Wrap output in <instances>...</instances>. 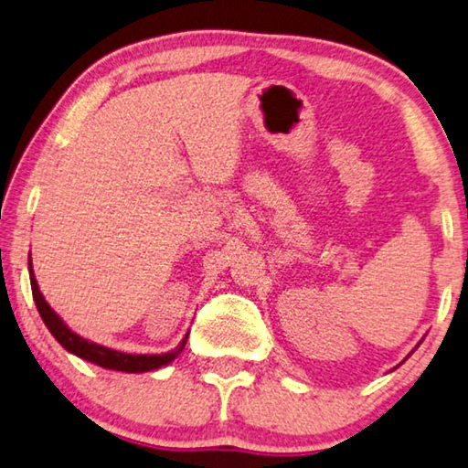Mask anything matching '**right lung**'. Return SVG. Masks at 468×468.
<instances>
[{"mask_svg":"<svg viewBox=\"0 0 468 468\" xmlns=\"http://www.w3.org/2000/svg\"><path fill=\"white\" fill-rule=\"evenodd\" d=\"M28 275H30V288H33L37 311H39L43 324L48 325L51 335L61 344V346H64L68 352H72V355L84 358V361L95 363L99 367H103V369L124 371V373H144V371L159 369V367L164 365H170L184 350V346H186L188 334L184 335L178 346H176L172 352H165V355H126V352L112 350V348L101 346V344L84 340L82 335L72 332V329L64 324V319H61L48 304V301H45V296L39 290V284H37L35 280L33 263L30 261H28Z\"/></svg>","mask_w":468,"mask_h":468,"instance_id":"obj_1","label":"right lung"}]
</instances>
